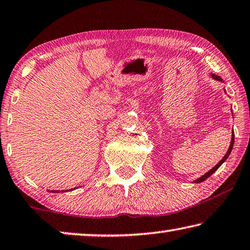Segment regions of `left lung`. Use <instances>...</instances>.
Instances as JSON below:
<instances>
[{
  "instance_id": "1",
  "label": "left lung",
  "mask_w": 250,
  "mask_h": 250,
  "mask_svg": "<svg viewBox=\"0 0 250 250\" xmlns=\"http://www.w3.org/2000/svg\"><path fill=\"white\" fill-rule=\"evenodd\" d=\"M212 77L213 78H215L216 79V80H218V81H221V78H219V77H218V75H215V74H213L212 75ZM233 140H235V136H233V132H232V137H231V142H230V146H229V149H228V151H227V153H226L225 154V157L223 158V159H221L219 162H218V164L215 166V167H213L211 170H209V171L207 172V173H206V175H204L203 177H200L199 178V179H197L196 180V182H201V181H204V180H206V179H207V178L209 177V176H211L212 175V173L213 172H215L216 171V170L218 169V168H219L220 167V166L221 165H223L224 164V161L226 160V159H227V158L229 157V154H230V152H231V149H232V146H233Z\"/></svg>"
}]
</instances>
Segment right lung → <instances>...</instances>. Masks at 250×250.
<instances>
[{
	"label": "right lung",
	"mask_w": 250,
	"mask_h": 250,
	"mask_svg": "<svg viewBox=\"0 0 250 250\" xmlns=\"http://www.w3.org/2000/svg\"><path fill=\"white\" fill-rule=\"evenodd\" d=\"M53 192H57V191H53Z\"/></svg>",
	"instance_id": "add662e5"
}]
</instances>
